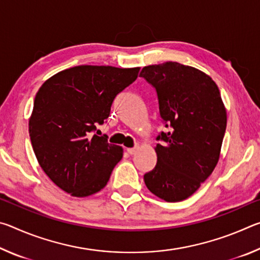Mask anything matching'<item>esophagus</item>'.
Listing matches in <instances>:
<instances>
[{
	"instance_id": "obj_1",
	"label": "esophagus",
	"mask_w": 260,
	"mask_h": 260,
	"mask_svg": "<svg viewBox=\"0 0 260 260\" xmlns=\"http://www.w3.org/2000/svg\"><path fill=\"white\" fill-rule=\"evenodd\" d=\"M138 151V147H134V148H127V152L129 153V155H134Z\"/></svg>"
}]
</instances>
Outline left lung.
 <instances>
[{
	"mask_svg": "<svg viewBox=\"0 0 260 260\" xmlns=\"http://www.w3.org/2000/svg\"><path fill=\"white\" fill-rule=\"evenodd\" d=\"M156 88L167 133L157 140L155 169L144 174L153 195L166 202L190 197L217 166L227 125L219 88L201 70L165 61L140 73Z\"/></svg>",
	"mask_w": 260,
	"mask_h": 260,
	"instance_id": "obj_1",
	"label": "left lung"
}]
</instances>
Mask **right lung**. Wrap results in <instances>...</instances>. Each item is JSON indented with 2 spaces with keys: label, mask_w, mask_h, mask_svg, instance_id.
<instances>
[{
  "label": "right lung",
  "mask_w": 260,
  "mask_h": 260,
  "mask_svg": "<svg viewBox=\"0 0 260 260\" xmlns=\"http://www.w3.org/2000/svg\"><path fill=\"white\" fill-rule=\"evenodd\" d=\"M139 71L80 65L56 73L38 90L28 121L30 142L39 165L61 190L87 197L107 186L124 150L91 133Z\"/></svg>",
  "instance_id": "1"
}]
</instances>
